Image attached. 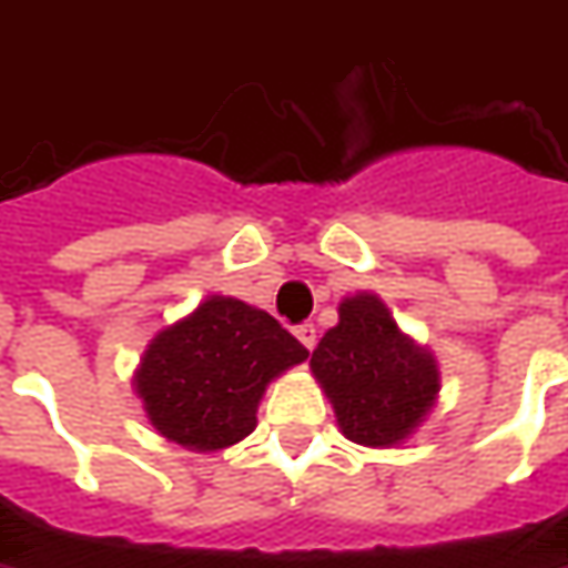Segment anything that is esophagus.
<instances>
[{"label":"esophagus","mask_w":568,"mask_h":568,"mask_svg":"<svg viewBox=\"0 0 568 568\" xmlns=\"http://www.w3.org/2000/svg\"><path fill=\"white\" fill-rule=\"evenodd\" d=\"M295 335H298V342L307 351L316 345V326H314V323H298V326H295Z\"/></svg>","instance_id":"34e87169"}]
</instances>
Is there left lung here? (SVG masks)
Here are the masks:
<instances>
[{
  "label": "left lung",
  "instance_id": "obj_1",
  "mask_svg": "<svg viewBox=\"0 0 568 568\" xmlns=\"http://www.w3.org/2000/svg\"><path fill=\"white\" fill-rule=\"evenodd\" d=\"M311 369L333 400L342 432L357 445H397L438 395L435 361L400 335L376 295L342 301L338 326L320 338Z\"/></svg>",
  "mask_w": 568,
  "mask_h": 568
}]
</instances>
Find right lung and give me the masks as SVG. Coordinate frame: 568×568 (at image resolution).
Here are the masks:
<instances>
[{
	"mask_svg": "<svg viewBox=\"0 0 568 568\" xmlns=\"http://www.w3.org/2000/svg\"><path fill=\"white\" fill-rule=\"evenodd\" d=\"M301 361L307 348L273 316L214 295L154 335L136 392L164 438L217 450L252 435L267 382Z\"/></svg>",
	"mask_w": 568,
	"mask_h": 568,
	"instance_id": "add662e5",
	"label": "right lung"
}]
</instances>
